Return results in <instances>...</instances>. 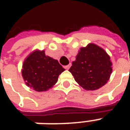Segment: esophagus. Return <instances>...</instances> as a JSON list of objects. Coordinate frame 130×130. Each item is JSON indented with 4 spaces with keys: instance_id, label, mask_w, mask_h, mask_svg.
Here are the masks:
<instances>
[{
    "instance_id": "esophagus-1",
    "label": "esophagus",
    "mask_w": 130,
    "mask_h": 130,
    "mask_svg": "<svg viewBox=\"0 0 130 130\" xmlns=\"http://www.w3.org/2000/svg\"><path fill=\"white\" fill-rule=\"evenodd\" d=\"M70 67H71V64H69V65L65 66V69H66V70H69Z\"/></svg>"
}]
</instances>
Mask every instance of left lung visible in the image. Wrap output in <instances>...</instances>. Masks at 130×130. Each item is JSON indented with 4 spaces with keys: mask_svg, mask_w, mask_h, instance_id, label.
Listing matches in <instances>:
<instances>
[{
    "mask_svg": "<svg viewBox=\"0 0 130 130\" xmlns=\"http://www.w3.org/2000/svg\"><path fill=\"white\" fill-rule=\"evenodd\" d=\"M69 71L79 86L87 90H95L109 81L112 62L103 48L91 43L80 48Z\"/></svg>",
    "mask_w": 130,
    "mask_h": 130,
    "instance_id": "obj_1",
    "label": "left lung"
}]
</instances>
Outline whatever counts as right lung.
I'll return each instance as SVG.
<instances>
[{
	"label": "right lung",
	"mask_w": 130,
	"mask_h": 130,
	"mask_svg": "<svg viewBox=\"0 0 130 130\" xmlns=\"http://www.w3.org/2000/svg\"><path fill=\"white\" fill-rule=\"evenodd\" d=\"M22 76L26 84L37 92L46 91L56 84L65 69L57 60L46 56L44 51L35 50L24 60Z\"/></svg>",
	"instance_id": "obj_1"
}]
</instances>
